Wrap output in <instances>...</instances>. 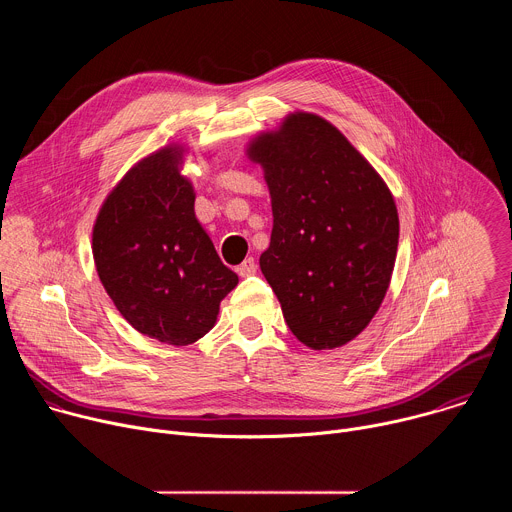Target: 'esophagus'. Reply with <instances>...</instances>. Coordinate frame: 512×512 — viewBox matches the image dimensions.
I'll return each mask as SVG.
<instances>
[{
    "label": "esophagus",
    "mask_w": 512,
    "mask_h": 512,
    "mask_svg": "<svg viewBox=\"0 0 512 512\" xmlns=\"http://www.w3.org/2000/svg\"><path fill=\"white\" fill-rule=\"evenodd\" d=\"M237 271H239V275H241V277H249V275L257 273V263H255V259H253V257L245 259V261L237 267Z\"/></svg>",
    "instance_id": "obj_1"
}]
</instances>
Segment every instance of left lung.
Instances as JSON below:
<instances>
[{"mask_svg":"<svg viewBox=\"0 0 512 512\" xmlns=\"http://www.w3.org/2000/svg\"><path fill=\"white\" fill-rule=\"evenodd\" d=\"M263 168L273 229L261 271L294 336L344 346L369 326L391 283L395 198L354 145L316 113L294 111L247 145Z\"/></svg>","mask_w":512,"mask_h":512,"instance_id":"1","label":"left lung"}]
</instances>
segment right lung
<instances>
[{"mask_svg":"<svg viewBox=\"0 0 512 512\" xmlns=\"http://www.w3.org/2000/svg\"><path fill=\"white\" fill-rule=\"evenodd\" d=\"M178 143L139 160L107 194L93 227L99 279L141 334L186 346L216 324L239 283L198 223Z\"/></svg>","mask_w":512,"mask_h":512,"instance_id":"right-lung-1","label":"right lung"}]
</instances>
